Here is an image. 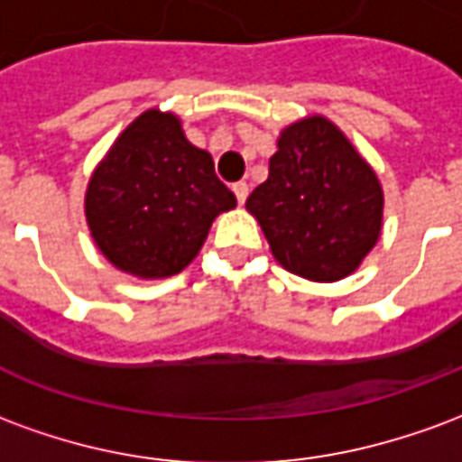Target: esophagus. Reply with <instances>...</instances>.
Here are the masks:
<instances>
[{
	"label": "esophagus",
	"instance_id": "obj_1",
	"mask_svg": "<svg viewBox=\"0 0 462 462\" xmlns=\"http://www.w3.org/2000/svg\"><path fill=\"white\" fill-rule=\"evenodd\" d=\"M232 192H235V198H237V202H245L247 200V195H250V185L247 182H235L232 185Z\"/></svg>",
	"mask_w": 462,
	"mask_h": 462
}]
</instances>
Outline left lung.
I'll list each match as a JSON object with an SVG mask.
<instances>
[{"mask_svg": "<svg viewBox=\"0 0 462 462\" xmlns=\"http://www.w3.org/2000/svg\"><path fill=\"white\" fill-rule=\"evenodd\" d=\"M274 260L311 282L348 277L374 250L383 222L376 172L324 116L280 133L270 178L247 198Z\"/></svg>", "mask_w": 462, "mask_h": 462, "instance_id": "obj_1", "label": "left lung"}]
</instances>
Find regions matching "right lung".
<instances>
[{"instance_id":"obj_1","label":"right lung","mask_w":462,"mask_h":462,"mask_svg":"<svg viewBox=\"0 0 462 462\" xmlns=\"http://www.w3.org/2000/svg\"><path fill=\"white\" fill-rule=\"evenodd\" d=\"M237 205L180 118L151 108L116 138L86 190L96 247L121 272L162 280L190 264L220 212Z\"/></svg>"}]
</instances>
